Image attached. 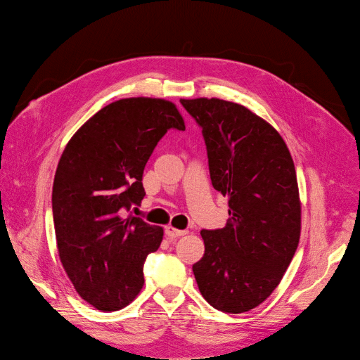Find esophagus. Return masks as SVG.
Instances as JSON below:
<instances>
[{"instance_id":"esophagus-1","label":"esophagus","mask_w":360,"mask_h":360,"mask_svg":"<svg viewBox=\"0 0 360 360\" xmlns=\"http://www.w3.org/2000/svg\"><path fill=\"white\" fill-rule=\"evenodd\" d=\"M186 233H188V231H181V229H176V228H174V226H167V229H165V235H167L171 240H174L175 238L184 236V235H186Z\"/></svg>"}]
</instances>
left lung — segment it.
Wrapping results in <instances>:
<instances>
[{
	"label": "left lung",
	"instance_id": "left-lung-1",
	"mask_svg": "<svg viewBox=\"0 0 360 360\" xmlns=\"http://www.w3.org/2000/svg\"><path fill=\"white\" fill-rule=\"evenodd\" d=\"M202 127L212 186L228 196L222 229L200 231L198 288L225 314L259 306L282 281L300 238V199L290 152L279 132L236 102L181 99Z\"/></svg>",
	"mask_w": 360,
	"mask_h": 360
}]
</instances>
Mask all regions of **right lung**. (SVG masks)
<instances>
[{
    "label": "right lung",
    "mask_w": 360,
    "mask_h": 360,
    "mask_svg": "<svg viewBox=\"0 0 360 360\" xmlns=\"http://www.w3.org/2000/svg\"><path fill=\"white\" fill-rule=\"evenodd\" d=\"M169 128L185 129L176 105L161 98L118 99L68 141L53 185L61 264L78 295L101 312L128 306L143 286V262L164 236L132 215L145 191L143 168Z\"/></svg>",
    "instance_id": "add662e5"
}]
</instances>
